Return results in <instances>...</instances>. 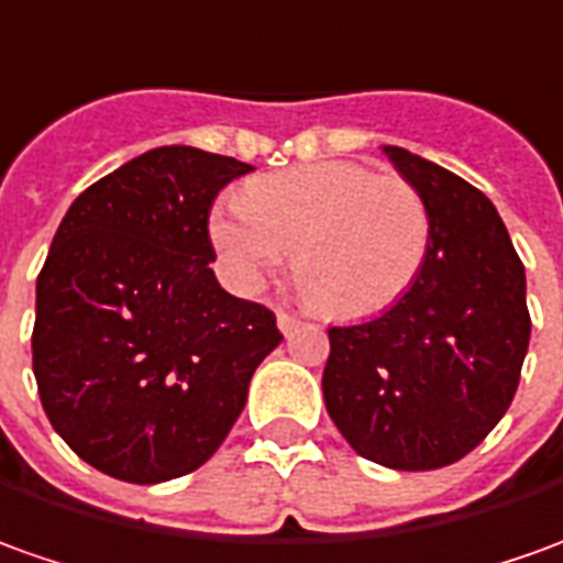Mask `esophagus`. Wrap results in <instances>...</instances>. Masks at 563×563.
<instances>
[{"label": "esophagus", "instance_id": "obj_1", "mask_svg": "<svg viewBox=\"0 0 563 563\" xmlns=\"http://www.w3.org/2000/svg\"><path fill=\"white\" fill-rule=\"evenodd\" d=\"M277 327H280L283 335H292V332L301 327V320H298V317H292V313L280 311V313H277Z\"/></svg>", "mask_w": 563, "mask_h": 563}]
</instances>
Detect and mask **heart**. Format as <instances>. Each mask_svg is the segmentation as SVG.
I'll return each instance as SVG.
<instances>
[{"mask_svg": "<svg viewBox=\"0 0 563 563\" xmlns=\"http://www.w3.org/2000/svg\"><path fill=\"white\" fill-rule=\"evenodd\" d=\"M218 255L258 286L292 252L301 296L330 317L388 311L410 292L431 246L422 194L357 163H311L265 175L209 221Z\"/></svg>", "mask_w": 563, "mask_h": 563, "instance_id": "1", "label": "heart"}]
</instances>
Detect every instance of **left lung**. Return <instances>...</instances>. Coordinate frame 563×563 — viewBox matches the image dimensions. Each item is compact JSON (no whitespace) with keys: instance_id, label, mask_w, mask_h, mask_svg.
I'll return each instance as SVG.
<instances>
[{"instance_id":"left-lung-1","label":"left lung","mask_w":563,"mask_h":563,"mask_svg":"<svg viewBox=\"0 0 563 563\" xmlns=\"http://www.w3.org/2000/svg\"><path fill=\"white\" fill-rule=\"evenodd\" d=\"M431 212L410 292L369 323L332 327L323 400L354 453L397 472L468 456L511 407L530 345L527 277L477 187L404 147H382Z\"/></svg>"}]
</instances>
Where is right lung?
Segmentation results:
<instances>
[{"instance_id": "right-lung-1", "label": "right lung", "mask_w": 563, "mask_h": 563, "mask_svg": "<svg viewBox=\"0 0 563 563\" xmlns=\"http://www.w3.org/2000/svg\"><path fill=\"white\" fill-rule=\"evenodd\" d=\"M250 163L156 147L86 187L36 280L33 376L73 453L163 484L224 443L255 366L283 335L216 280L209 209Z\"/></svg>"}]
</instances>
